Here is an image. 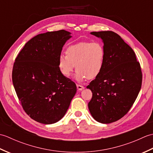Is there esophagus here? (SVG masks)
<instances>
[{"label":"esophagus","instance_id":"34e87169","mask_svg":"<svg viewBox=\"0 0 153 153\" xmlns=\"http://www.w3.org/2000/svg\"><path fill=\"white\" fill-rule=\"evenodd\" d=\"M76 86H77V89L79 90V91H82V90H83L84 88H85V87H84L83 86L81 85H79V84H77Z\"/></svg>","mask_w":153,"mask_h":153}]
</instances>
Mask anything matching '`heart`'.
Wrapping results in <instances>:
<instances>
[{"label":"heart","instance_id":"heart-1","mask_svg":"<svg viewBox=\"0 0 153 153\" xmlns=\"http://www.w3.org/2000/svg\"><path fill=\"white\" fill-rule=\"evenodd\" d=\"M105 49L99 41H81L70 45L66 54L58 57V64L62 74L69 77L75 67V78L79 82L95 79L101 73L105 60Z\"/></svg>","mask_w":153,"mask_h":153}]
</instances>
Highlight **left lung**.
Returning <instances> with one entry per match:
<instances>
[{
  "label": "left lung",
  "instance_id": "left-lung-1",
  "mask_svg": "<svg viewBox=\"0 0 153 153\" xmlns=\"http://www.w3.org/2000/svg\"><path fill=\"white\" fill-rule=\"evenodd\" d=\"M91 33L101 38L106 56L101 73L87 86L93 93L88 107L97 122L110 123L124 116L137 99L142 84L141 66L119 35L111 31Z\"/></svg>",
  "mask_w": 153,
  "mask_h": 153
}]
</instances>
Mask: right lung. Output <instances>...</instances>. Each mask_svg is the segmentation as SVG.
Listing matches in <instances>:
<instances>
[{"mask_svg": "<svg viewBox=\"0 0 153 153\" xmlns=\"http://www.w3.org/2000/svg\"><path fill=\"white\" fill-rule=\"evenodd\" d=\"M70 34L62 30L36 35L25 43L13 66V85L23 109L44 124L63 118L76 93V85L62 74L58 64Z\"/></svg>", "mask_w": 153, "mask_h": 153, "instance_id": "1", "label": "right lung"}]
</instances>
